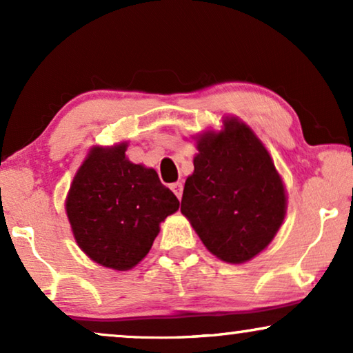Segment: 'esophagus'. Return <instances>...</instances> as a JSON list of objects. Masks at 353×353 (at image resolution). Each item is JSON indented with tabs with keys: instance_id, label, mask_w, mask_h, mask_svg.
Returning a JSON list of instances; mask_svg holds the SVG:
<instances>
[{
	"instance_id": "obj_1",
	"label": "esophagus",
	"mask_w": 353,
	"mask_h": 353,
	"mask_svg": "<svg viewBox=\"0 0 353 353\" xmlns=\"http://www.w3.org/2000/svg\"><path fill=\"white\" fill-rule=\"evenodd\" d=\"M170 188H172V191L175 192V196L178 197V199H181V194H183V185H181V183H173Z\"/></svg>"
}]
</instances>
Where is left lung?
<instances>
[{
    "label": "left lung",
    "mask_w": 353,
    "mask_h": 353,
    "mask_svg": "<svg viewBox=\"0 0 353 353\" xmlns=\"http://www.w3.org/2000/svg\"><path fill=\"white\" fill-rule=\"evenodd\" d=\"M194 173L183 190L181 214L207 249L228 263L255 257L286 214L281 178L252 130L236 119L197 141Z\"/></svg>",
    "instance_id": "left-lung-1"
}]
</instances>
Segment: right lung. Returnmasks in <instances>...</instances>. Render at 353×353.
<instances>
[{
	"mask_svg": "<svg viewBox=\"0 0 353 353\" xmlns=\"http://www.w3.org/2000/svg\"><path fill=\"white\" fill-rule=\"evenodd\" d=\"M127 144L94 148L72 183L65 209L81 250L96 263L130 270L146 257L159 223L180 201L156 170L125 157Z\"/></svg>",
	"mask_w": 353,
	"mask_h": 353,
	"instance_id": "right-lung-1",
	"label": "right lung"
}]
</instances>
